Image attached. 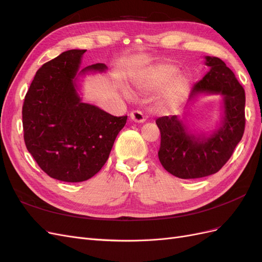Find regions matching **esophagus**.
Wrapping results in <instances>:
<instances>
[{
	"label": "esophagus",
	"instance_id": "obj_1",
	"mask_svg": "<svg viewBox=\"0 0 262 262\" xmlns=\"http://www.w3.org/2000/svg\"><path fill=\"white\" fill-rule=\"evenodd\" d=\"M130 118H131V120L133 122H137V123H143L145 121L143 114H142L141 112H139V110H136V112H132L130 114Z\"/></svg>",
	"mask_w": 262,
	"mask_h": 262
}]
</instances>
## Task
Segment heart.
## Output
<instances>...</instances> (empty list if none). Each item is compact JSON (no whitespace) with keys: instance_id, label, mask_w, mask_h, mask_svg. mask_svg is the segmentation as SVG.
Listing matches in <instances>:
<instances>
[{"instance_id":"1","label":"heart","mask_w":262,"mask_h":262,"mask_svg":"<svg viewBox=\"0 0 262 262\" xmlns=\"http://www.w3.org/2000/svg\"><path fill=\"white\" fill-rule=\"evenodd\" d=\"M171 64L150 67L133 78V91L137 94H148L156 90L154 107L158 113H171L184 104L190 91V77L186 72L176 73Z\"/></svg>"}]
</instances>
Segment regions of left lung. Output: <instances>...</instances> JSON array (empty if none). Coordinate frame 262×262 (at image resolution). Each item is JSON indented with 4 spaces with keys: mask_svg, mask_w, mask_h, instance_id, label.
<instances>
[{
    "mask_svg": "<svg viewBox=\"0 0 262 262\" xmlns=\"http://www.w3.org/2000/svg\"><path fill=\"white\" fill-rule=\"evenodd\" d=\"M209 72L191 90L189 101L221 96V120L210 132H192L185 117L165 116L156 124L161 131L158 158L163 167L181 179L207 177L217 172L232 156L245 130V91L234 73L219 58L205 55Z\"/></svg>",
    "mask_w": 262,
    "mask_h": 262,
    "instance_id": "obj_1",
    "label": "left lung"
}]
</instances>
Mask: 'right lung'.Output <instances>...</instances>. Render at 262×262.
Here are the masks:
<instances>
[{
	"label": "right lung",
	"mask_w": 262,
	"mask_h": 262,
	"mask_svg": "<svg viewBox=\"0 0 262 262\" xmlns=\"http://www.w3.org/2000/svg\"><path fill=\"white\" fill-rule=\"evenodd\" d=\"M73 49L37 71L23 106L24 140L47 175L67 182L92 178L107 162L126 116L115 117L81 96L82 77L106 73L104 63L82 68Z\"/></svg>",
	"instance_id": "right-lung-1"
}]
</instances>
